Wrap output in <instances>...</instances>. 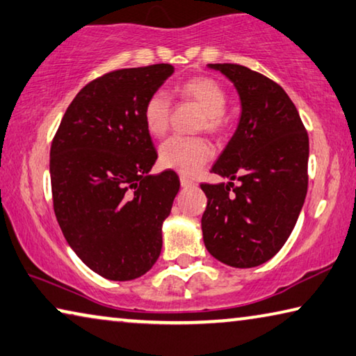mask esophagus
Masks as SVG:
<instances>
[{"label":"esophagus","mask_w":356,"mask_h":356,"mask_svg":"<svg viewBox=\"0 0 356 356\" xmlns=\"http://www.w3.org/2000/svg\"><path fill=\"white\" fill-rule=\"evenodd\" d=\"M180 185H182L184 188H187V187H193L195 182L187 176H180Z\"/></svg>","instance_id":"1"}]
</instances>
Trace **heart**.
I'll return each mask as SVG.
<instances>
[{
	"label": "heart",
	"instance_id": "1",
	"mask_svg": "<svg viewBox=\"0 0 356 356\" xmlns=\"http://www.w3.org/2000/svg\"><path fill=\"white\" fill-rule=\"evenodd\" d=\"M176 95L191 101L204 112L202 127L211 133L222 131L225 127V107L228 103V93L222 83L206 76L190 77L176 87ZM171 117V101L169 97L156 90L145 101L143 109V120L152 136L160 138L166 133ZM160 163L168 169L182 174H195L204 163L211 160L212 147L204 139H187L174 136L161 144Z\"/></svg>",
	"mask_w": 356,
	"mask_h": 356
}]
</instances>
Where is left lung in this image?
<instances>
[{"mask_svg": "<svg viewBox=\"0 0 356 356\" xmlns=\"http://www.w3.org/2000/svg\"><path fill=\"white\" fill-rule=\"evenodd\" d=\"M207 66L233 82L241 118L211 169L229 182L201 184L207 196L202 239L218 261L255 268L284 247L300 217L307 193L309 136L279 83L241 65Z\"/></svg>", "mask_w": 356, "mask_h": 356, "instance_id": "left-lung-1", "label": "left lung"}]
</instances>
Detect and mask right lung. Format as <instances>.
<instances>
[{
  "label": "right lung",
  "instance_id": "right-lung-1",
  "mask_svg": "<svg viewBox=\"0 0 356 356\" xmlns=\"http://www.w3.org/2000/svg\"><path fill=\"white\" fill-rule=\"evenodd\" d=\"M172 72L160 63L95 79L72 99L52 140L56 220L76 255L104 279H138L160 257L180 182L174 171L149 174L158 155L143 109Z\"/></svg>",
  "mask_w": 356,
  "mask_h": 356
}]
</instances>
